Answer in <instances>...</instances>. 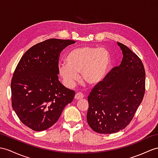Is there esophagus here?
<instances>
[{"label": "esophagus", "instance_id": "1", "mask_svg": "<svg viewBox=\"0 0 158 158\" xmlns=\"http://www.w3.org/2000/svg\"><path fill=\"white\" fill-rule=\"evenodd\" d=\"M76 100H79V99H82L84 98V94L82 93V92H77V93L75 94V97Z\"/></svg>", "mask_w": 158, "mask_h": 158}]
</instances>
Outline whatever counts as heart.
Returning <instances> with one entry per match:
<instances>
[{
  "label": "heart",
  "mask_w": 158,
  "mask_h": 158,
  "mask_svg": "<svg viewBox=\"0 0 158 158\" xmlns=\"http://www.w3.org/2000/svg\"><path fill=\"white\" fill-rule=\"evenodd\" d=\"M66 64H59L58 74L63 83L72 88L82 78L88 84H97L105 78L110 64V56L104 48L83 46L77 48L68 53Z\"/></svg>",
  "instance_id": "b5f03b06"
}]
</instances>
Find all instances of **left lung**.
<instances>
[{
    "mask_svg": "<svg viewBox=\"0 0 158 158\" xmlns=\"http://www.w3.org/2000/svg\"><path fill=\"white\" fill-rule=\"evenodd\" d=\"M123 55L119 66L113 68L88 97V124L95 132L111 134L127 126L145 94V72L135 53L117 42Z\"/></svg>",
    "mask_w": 158,
    "mask_h": 158,
    "instance_id": "8db88e82",
    "label": "left lung"
}]
</instances>
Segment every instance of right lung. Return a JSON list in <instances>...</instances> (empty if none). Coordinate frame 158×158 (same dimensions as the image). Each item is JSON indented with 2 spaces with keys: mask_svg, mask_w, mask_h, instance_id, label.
Wrapping results in <instances>:
<instances>
[{
  "mask_svg": "<svg viewBox=\"0 0 158 158\" xmlns=\"http://www.w3.org/2000/svg\"><path fill=\"white\" fill-rule=\"evenodd\" d=\"M76 43L49 39L33 45L22 56L11 80V102L20 121L35 131L49 128L58 120L75 92L58 80L61 52Z\"/></svg>",
  "mask_w": 158,
  "mask_h": 158,
  "instance_id": "right-lung-1",
  "label": "right lung"
}]
</instances>
